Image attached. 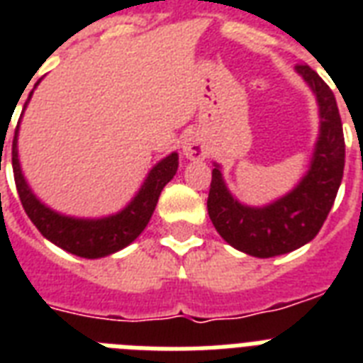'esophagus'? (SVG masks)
<instances>
[{
  "label": "esophagus",
  "mask_w": 363,
  "mask_h": 363,
  "mask_svg": "<svg viewBox=\"0 0 363 363\" xmlns=\"http://www.w3.org/2000/svg\"><path fill=\"white\" fill-rule=\"evenodd\" d=\"M182 154L190 160H201L207 156V150H205V145L199 141L198 137H188L182 143Z\"/></svg>",
  "instance_id": "obj_1"
}]
</instances>
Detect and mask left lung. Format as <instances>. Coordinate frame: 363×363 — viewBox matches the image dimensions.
<instances>
[{
    "label": "left lung",
    "mask_w": 363,
    "mask_h": 363,
    "mask_svg": "<svg viewBox=\"0 0 363 363\" xmlns=\"http://www.w3.org/2000/svg\"><path fill=\"white\" fill-rule=\"evenodd\" d=\"M296 69L316 94L320 105V137L309 173L292 192L264 209L232 198L218 167L213 169L207 211L213 226L241 252L271 258L292 252L315 239L332 209L345 169L343 122L332 88L309 65Z\"/></svg>",
    "instance_id": "1"
}]
</instances>
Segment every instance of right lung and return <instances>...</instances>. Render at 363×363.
I'll return each mask as SVG.
<instances>
[{
	"instance_id": "right-lung-1",
	"label": "right lung",
	"mask_w": 363,
	"mask_h": 363,
	"mask_svg": "<svg viewBox=\"0 0 363 363\" xmlns=\"http://www.w3.org/2000/svg\"><path fill=\"white\" fill-rule=\"evenodd\" d=\"M16 135H18V125L14 130L13 139V173L16 192H18L20 203L24 207L26 215L30 216V220L43 233V238H47L56 247L64 248L67 252L81 256V258L109 256V254L128 247L133 239L139 238V233L147 228L148 220L152 216L160 194L165 184L173 179L177 167H179V156L175 152L162 160L158 165H154V169L148 173L147 181L141 186L139 194L118 215L99 218V220L69 218V216H62L45 207L31 194L24 177H22V171H20Z\"/></svg>"
}]
</instances>
